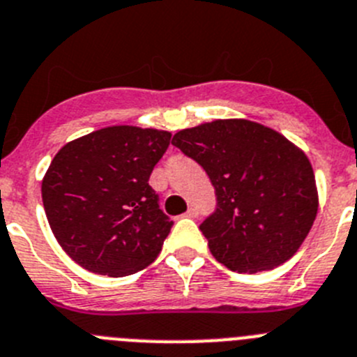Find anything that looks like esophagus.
I'll list each match as a JSON object with an SVG mask.
<instances>
[{"label":"esophagus","mask_w":357,"mask_h":357,"mask_svg":"<svg viewBox=\"0 0 357 357\" xmlns=\"http://www.w3.org/2000/svg\"><path fill=\"white\" fill-rule=\"evenodd\" d=\"M186 217H190V218H195L197 217V210H195V208H188V210H186Z\"/></svg>","instance_id":"1"}]
</instances>
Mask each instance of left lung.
I'll return each instance as SVG.
<instances>
[{
	"instance_id": "obj_1",
	"label": "left lung",
	"mask_w": 357,
	"mask_h": 357,
	"mask_svg": "<svg viewBox=\"0 0 357 357\" xmlns=\"http://www.w3.org/2000/svg\"><path fill=\"white\" fill-rule=\"evenodd\" d=\"M172 144L210 176L217 211L199 229L217 261L240 274L272 271L306 240L319 211L310 158L268 126L217 119L186 128Z\"/></svg>"
}]
</instances>
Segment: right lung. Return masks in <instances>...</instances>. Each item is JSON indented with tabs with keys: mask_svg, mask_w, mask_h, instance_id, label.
I'll return each mask as SVG.
<instances>
[{
	"mask_svg": "<svg viewBox=\"0 0 357 357\" xmlns=\"http://www.w3.org/2000/svg\"><path fill=\"white\" fill-rule=\"evenodd\" d=\"M171 133L121 124L67 142L43 178L54 238L94 274L124 278L155 261L172 222L149 176Z\"/></svg>",
	"mask_w": 357,
	"mask_h": 357,
	"instance_id": "right-lung-1",
	"label": "right lung"
}]
</instances>
